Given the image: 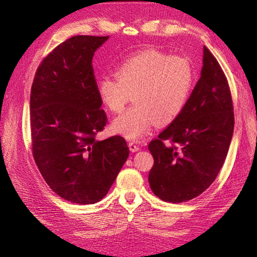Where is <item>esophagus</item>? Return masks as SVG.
<instances>
[{
    "label": "esophagus",
    "mask_w": 257,
    "mask_h": 257,
    "mask_svg": "<svg viewBox=\"0 0 257 257\" xmlns=\"http://www.w3.org/2000/svg\"><path fill=\"white\" fill-rule=\"evenodd\" d=\"M128 147H129V149H130V151H132V152H137V151H139L141 149L140 146H138L137 144H136L135 141H132V143H129Z\"/></svg>",
    "instance_id": "34e87169"
}]
</instances>
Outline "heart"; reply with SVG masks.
<instances>
[{
	"instance_id": "obj_1",
	"label": "heart",
	"mask_w": 257,
	"mask_h": 257,
	"mask_svg": "<svg viewBox=\"0 0 257 257\" xmlns=\"http://www.w3.org/2000/svg\"><path fill=\"white\" fill-rule=\"evenodd\" d=\"M116 77L97 81V94L111 112H120L134 98L135 105L112 122V129L130 140L150 132L155 122L174 121L187 105L194 74L187 58L157 50L130 57L114 70Z\"/></svg>"
}]
</instances>
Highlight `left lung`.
<instances>
[{"label": "left lung", "instance_id": "left-lung-1", "mask_svg": "<svg viewBox=\"0 0 257 257\" xmlns=\"http://www.w3.org/2000/svg\"><path fill=\"white\" fill-rule=\"evenodd\" d=\"M233 130L230 87L220 64L204 46L201 77L183 111L148 146L155 160L148 177L152 192L172 203L204 192L224 163Z\"/></svg>", "mask_w": 257, "mask_h": 257}]
</instances>
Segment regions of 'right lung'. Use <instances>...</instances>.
Here are the masks:
<instances>
[{"label": "right lung", "instance_id": "1", "mask_svg": "<svg viewBox=\"0 0 257 257\" xmlns=\"http://www.w3.org/2000/svg\"><path fill=\"white\" fill-rule=\"evenodd\" d=\"M108 38L70 37L44 58L32 85L33 157L54 192L76 204L106 196L129 156L120 136L95 138L107 117L91 63Z\"/></svg>", "mask_w": 257, "mask_h": 257}]
</instances>
